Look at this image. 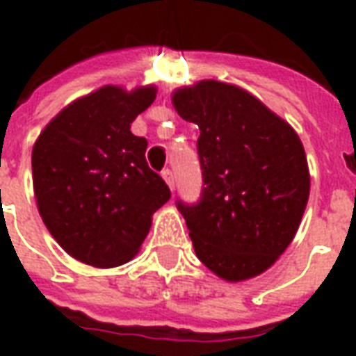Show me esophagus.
I'll list each match as a JSON object with an SVG mask.
<instances>
[{"label": "esophagus", "mask_w": 356, "mask_h": 356, "mask_svg": "<svg viewBox=\"0 0 356 356\" xmlns=\"http://www.w3.org/2000/svg\"><path fill=\"white\" fill-rule=\"evenodd\" d=\"M162 177H164V181L168 183V186L172 188V192L175 190V177H173V172L170 170V168H166V170H162Z\"/></svg>", "instance_id": "1"}]
</instances>
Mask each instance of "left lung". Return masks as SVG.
Listing matches in <instances>:
<instances>
[{"label": "left lung", "instance_id": "1", "mask_svg": "<svg viewBox=\"0 0 356 356\" xmlns=\"http://www.w3.org/2000/svg\"><path fill=\"white\" fill-rule=\"evenodd\" d=\"M173 105L200 127V200L175 201L197 259L225 281L259 275L292 242L309 201L301 140L257 97L218 81L175 92Z\"/></svg>", "mask_w": 356, "mask_h": 356}]
</instances>
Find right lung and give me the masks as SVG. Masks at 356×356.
Wrapping results in <instances>:
<instances>
[{
	"label": "right lung",
	"instance_id": "add662e5",
	"mask_svg": "<svg viewBox=\"0 0 356 356\" xmlns=\"http://www.w3.org/2000/svg\"><path fill=\"white\" fill-rule=\"evenodd\" d=\"M155 88L105 86L53 118L33 147V186L47 231L74 259L97 268L127 262L172 192L147 166V140L131 123Z\"/></svg>",
	"mask_w": 356,
	"mask_h": 356
}]
</instances>
